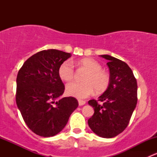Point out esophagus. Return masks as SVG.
Here are the masks:
<instances>
[{"label":"esophagus","mask_w":157,"mask_h":157,"mask_svg":"<svg viewBox=\"0 0 157 157\" xmlns=\"http://www.w3.org/2000/svg\"><path fill=\"white\" fill-rule=\"evenodd\" d=\"M78 103H79V105H85V104H86V101L81 100V99H79Z\"/></svg>","instance_id":"34e87169"}]
</instances>
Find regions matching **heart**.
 I'll use <instances>...</instances> for the list:
<instances>
[{"label":"heart","instance_id":"obj_1","mask_svg":"<svg viewBox=\"0 0 157 157\" xmlns=\"http://www.w3.org/2000/svg\"><path fill=\"white\" fill-rule=\"evenodd\" d=\"M77 64L88 71L83 78V83H71L66 86V93L71 96L84 99L96 90V93L105 92L110 84V76L102 70V65L92 58H83L77 61ZM75 74L74 65L68 61H64L58 68L60 78L65 82L73 80Z\"/></svg>","mask_w":157,"mask_h":157}]
</instances>
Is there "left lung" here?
<instances>
[{"instance_id": "left-lung-1", "label": "left lung", "mask_w": 157, "mask_h": 157, "mask_svg": "<svg viewBox=\"0 0 157 157\" xmlns=\"http://www.w3.org/2000/svg\"><path fill=\"white\" fill-rule=\"evenodd\" d=\"M101 57L108 60L110 84L98 100L88 102L94 109L88 124L99 137L112 138L129 124L137 105V84L132 70L125 62L108 55Z\"/></svg>"}]
</instances>
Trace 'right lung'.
Here are the masks:
<instances>
[{
  "label": "right lung",
  "mask_w": 157,
  "mask_h": 157,
  "mask_svg": "<svg viewBox=\"0 0 157 157\" xmlns=\"http://www.w3.org/2000/svg\"><path fill=\"white\" fill-rule=\"evenodd\" d=\"M70 57V53L56 49L41 51L28 58L17 74V107L28 128L41 137L62 131L78 106L72 96L56 101L64 91L58 68Z\"/></svg>",
  "instance_id": "obj_1"
}]
</instances>
